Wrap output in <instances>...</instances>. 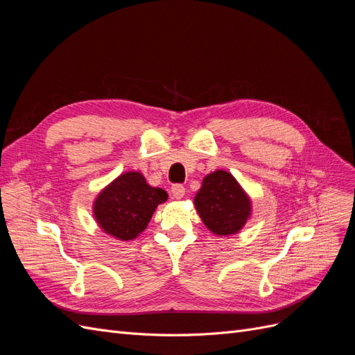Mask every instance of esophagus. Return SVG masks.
I'll return each instance as SVG.
<instances>
[{"instance_id": "obj_1", "label": "esophagus", "mask_w": 355, "mask_h": 355, "mask_svg": "<svg viewBox=\"0 0 355 355\" xmlns=\"http://www.w3.org/2000/svg\"><path fill=\"white\" fill-rule=\"evenodd\" d=\"M171 194H173V197L178 198V200L184 198V196H185V187L180 185V184L173 185V187H171Z\"/></svg>"}]
</instances>
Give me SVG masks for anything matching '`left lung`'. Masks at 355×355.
<instances>
[{
	"mask_svg": "<svg viewBox=\"0 0 355 355\" xmlns=\"http://www.w3.org/2000/svg\"><path fill=\"white\" fill-rule=\"evenodd\" d=\"M194 204L204 225L216 235L237 234L252 211L250 198L225 170L213 171L202 179Z\"/></svg>",
	"mask_w": 355,
	"mask_h": 355,
	"instance_id": "obj_1",
	"label": "left lung"
}]
</instances>
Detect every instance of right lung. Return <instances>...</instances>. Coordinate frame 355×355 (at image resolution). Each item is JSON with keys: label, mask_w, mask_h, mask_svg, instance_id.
<instances>
[{"label": "right lung", "mask_w": 355, "mask_h": 355, "mask_svg": "<svg viewBox=\"0 0 355 355\" xmlns=\"http://www.w3.org/2000/svg\"><path fill=\"white\" fill-rule=\"evenodd\" d=\"M167 192L146 184L139 171L118 176L94 200L93 213L99 227L118 240H133L151 220Z\"/></svg>", "instance_id": "right-lung-1"}]
</instances>
